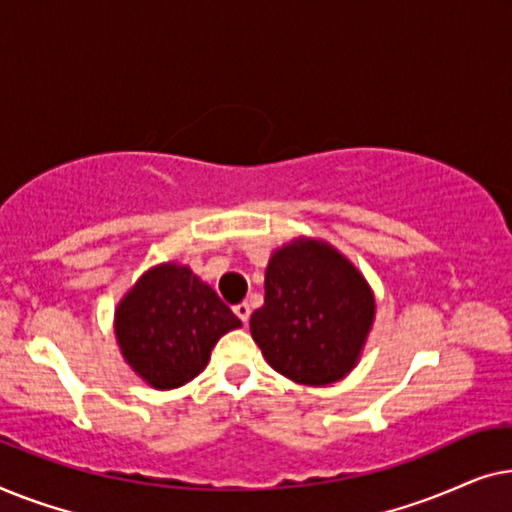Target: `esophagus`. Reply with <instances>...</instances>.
<instances>
[{
	"instance_id": "34e87169",
	"label": "esophagus",
	"mask_w": 512,
	"mask_h": 512,
	"mask_svg": "<svg viewBox=\"0 0 512 512\" xmlns=\"http://www.w3.org/2000/svg\"><path fill=\"white\" fill-rule=\"evenodd\" d=\"M233 312L237 314V319H240L242 324H247L249 314H251V307H249V303H237V305L233 307Z\"/></svg>"
}]
</instances>
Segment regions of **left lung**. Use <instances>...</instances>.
Listing matches in <instances>:
<instances>
[{
	"label": "left lung",
	"instance_id": "1",
	"mask_svg": "<svg viewBox=\"0 0 512 512\" xmlns=\"http://www.w3.org/2000/svg\"><path fill=\"white\" fill-rule=\"evenodd\" d=\"M375 319V296L331 244L298 237L265 268V303L251 314V338L277 373L324 387L359 361Z\"/></svg>",
	"mask_w": 512,
	"mask_h": 512
}]
</instances>
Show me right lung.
<instances>
[{
	"label": "right lung",
	"instance_id": "1",
	"mask_svg": "<svg viewBox=\"0 0 512 512\" xmlns=\"http://www.w3.org/2000/svg\"><path fill=\"white\" fill-rule=\"evenodd\" d=\"M242 321L188 265L146 270L116 307L123 359L153 389H177L205 370L212 347Z\"/></svg>",
	"mask_w": 512,
	"mask_h": 512
}]
</instances>
